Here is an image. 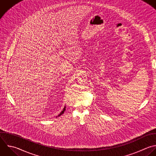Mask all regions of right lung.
<instances>
[{"mask_svg":"<svg viewBox=\"0 0 156 156\" xmlns=\"http://www.w3.org/2000/svg\"><path fill=\"white\" fill-rule=\"evenodd\" d=\"M66 108V107H65V108H63V111H62V112H61V113H60V114H59V115H58V116H60V115H62V114H63V113H64V111H65V110H66V108Z\"/></svg>","mask_w":156,"mask_h":156,"instance_id":"right-lung-1","label":"right lung"}]
</instances>
